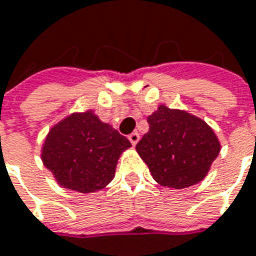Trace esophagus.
<instances>
[{
  "instance_id": "obj_1",
  "label": "esophagus",
  "mask_w": 256,
  "mask_h": 256,
  "mask_svg": "<svg viewBox=\"0 0 256 256\" xmlns=\"http://www.w3.org/2000/svg\"><path fill=\"white\" fill-rule=\"evenodd\" d=\"M128 140H130V143L133 146L137 144V142L140 140V136H138V133L137 132H133L132 134H128Z\"/></svg>"
}]
</instances>
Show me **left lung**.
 <instances>
[{
  "label": "left lung",
  "instance_id": "1",
  "mask_svg": "<svg viewBox=\"0 0 256 256\" xmlns=\"http://www.w3.org/2000/svg\"><path fill=\"white\" fill-rule=\"evenodd\" d=\"M147 123L136 150L158 184L187 188L207 176L221 146L204 120L162 104Z\"/></svg>",
  "mask_w": 256,
  "mask_h": 256
}]
</instances>
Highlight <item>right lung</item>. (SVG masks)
Returning a JSON list of instances; mask_svg holds the SVG:
<instances>
[{"label":"right lung","instance_id":"1","mask_svg":"<svg viewBox=\"0 0 256 256\" xmlns=\"http://www.w3.org/2000/svg\"><path fill=\"white\" fill-rule=\"evenodd\" d=\"M130 146L93 112L74 113L50 128L42 162L65 188L93 192L113 180L120 154Z\"/></svg>","mask_w":256,"mask_h":256}]
</instances>
